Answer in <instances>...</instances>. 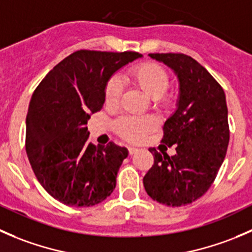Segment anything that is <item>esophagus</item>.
<instances>
[{"label":"esophagus","mask_w":252,"mask_h":252,"mask_svg":"<svg viewBox=\"0 0 252 252\" xmlns=\"http://www.w3.org/2000/svg\"><path fill=\"white\" fill-rule=\"evenodd\" d=\"M137 152H138V149L134 148V147H128V154H129V156H133V154H136Z\"/></svg>","instance_id":"1"}]
</instances>
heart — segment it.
<instances>
[{
	"label": "heart",
	"instance_id": "heart-1",
	"mask_svg": "<svg viewBox=\"0 0 252 252\" xmlns=\"http://www.w3.org/2000/svg\"><path fill=\"white\" fill-rule=\"evenodd\" d=\"M129 83L141 89L148 98L153 99V106L158 110L166 104L165 92L169 87V77L160 66L146 62L134 66L127 73ZM105 103L109 106H116L121 98V84L118 78H111L105 87ZM157 120L152 116L132 118L124 116L115 124V129L123 138L129 142H138L146 134L156 129Z\"/></svg>",
	"mask_w": 252,
	"mask_h": 252
}]
</instances>
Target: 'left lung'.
<instances>
[{
  "label": "left lung",
  "instance_id": "left-lung-1",
  "mask_svg": "<svg viewBox=\"0 0 252 252\" xmlns=\"http://www.w3.org/2000/svg\"><path fill=\"white\" fill-rule=\"evenodd\" d=\"M176 76V110L164 124L163 143L176 153L149 148L154 164L143 178L147 193L159 203L180 207L207 192L229 143L225 94L210 72L184 54H149Z\"/></svg>",
  "mask_w": 252,
  "mask_h": 252
}]
</instances>
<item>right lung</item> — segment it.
I'll list each match as a JSON object with an SVG mask.
<instances>
[{"mask_svg":"<svg viewBox=\"0 0 252 252\" xmlns=\"http://www.w3.org/2000/svg\"><path fill=\"white\" fill-rule=\"evenodd\" d=\"M138 52L79 50L57 63L33 93L27 115L26 149L42 188L71 207H91L113 193L125 147H95L87 124L105 101L115 72L141 59Z\"/></svg>","mask_w":252,"mask_h":252,"instance_id":"obj_1","label":"right lung"}]
</instances>
